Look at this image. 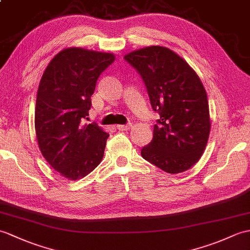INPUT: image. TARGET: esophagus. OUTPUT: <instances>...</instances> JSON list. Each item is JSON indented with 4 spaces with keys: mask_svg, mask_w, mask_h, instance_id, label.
Returning a JSON list of instances; mask_svg holds the SVG:
<instances>
[{
    "mask_svg": "<svg viewBox=\"0 0 250 250\" xmlns=\"http://www.w3.org/2000/svg\"><path fill=\"white\" fill-rule=\"evenodd\" d=\"M131 126H132V125H131V124H127V125H116V127H117V129H118V130H120V131L129 130Z\"/></svg>",
    "mask_w": 250,
    "mask_h": 250,
    "instance_id": "esophagus-1",
    "label": "esophagus"
}]
</instances>
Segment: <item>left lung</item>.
I'll use <instances>...</instances> for the list:
<instances>
[{
	"instance_id": "left-lung-1",
	"label": "left lung",
	"mask_w": 250,
	"mask_h": 250,
	"mask_svg": "<svg viewBox=\"0 0 250 250\" xmlns=\"http://www.w3.org/2000/svg\"><path fill=\"white\" fill-rule=\"evenodd\" d=\"M146 86L152 109L160 119L151 143L141 154L168 173H179L196 164L210 134L207 92L197 73L175 52L160 45L133 51L125 56Z\"/></svg>"
}]
</instances>
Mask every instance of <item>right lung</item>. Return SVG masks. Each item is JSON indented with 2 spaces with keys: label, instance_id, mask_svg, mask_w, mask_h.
Masks as SVG:
<instances>
[{
  "label": "right lung",
  "instance_id": "1",
  "mask_svg": "<svg viewBox=\"0 0 250 250\" xmlns=\"http://www.w3.org/2000/svg\"><path fill=\"white\" fill-rule=\"evenodd\" d=\"M112 53L69 48L50 62L40 80L35 129L46 162L69 180L88 175L100 164L108 134L88 119L97 81L112 65Z\"/></svg>",
  "mask_w": 250,
  "mask_h": 250
}]
</instances>
